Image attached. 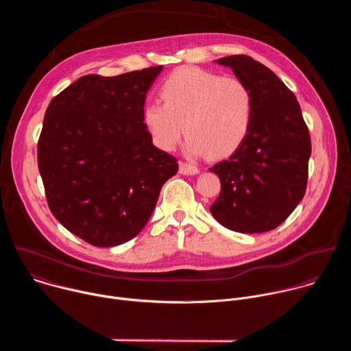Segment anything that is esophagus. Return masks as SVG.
<instances>
[{
	"label": "esophagus",
	"mask_w": 351,
	"mask_h": 351,
	"mask_svg": "<svg viewBox=\"0 0 351 351\" xmlns=\"http://www.w3.org/2000/svg\"><path fill=\"white\" fill-rule=\"evenodd\" d=\"M179 172L182 175H195V173H198V168L194 167V165H190L187 162L180 161L179 162Z\"/></svg>",
	"instance_id": "1"
}]
</instances>
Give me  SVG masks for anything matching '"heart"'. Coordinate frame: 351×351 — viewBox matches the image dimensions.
Listing matches in <instances>:
<instances>
[{"instance_id": "1", "label": "heart", "mask_w": 351, "mask_h": 351, "mask_svg": "<svg viewBox=\"0 0 351 351\" xmlns=\"http://www.w3.org/2000/svg\"><path fill=\"white\" fill-rule=\"evenodd\" d=\"M160 95L162 101L144 107L143 119L153 143L165 152L186 132L189 156L225 157L244 141L253 123V93L237 77L186 66L164 80Z\"/></svg>"}]
</instances>
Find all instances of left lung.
Instances as JSON below:
<instances>
[{
	"label": "left lung",
	"instance_id": "obj_1",
	"mask_svg": "<svg viewBox=\"0 0 351 351\" xmlns=\"http://www.w3.org/2000/svg\"><path fill=\"white\" fill-rule=\"evenodd\" d=\"M232 68L254 97V118L244 141L210 168L221 180L213 217L240 233L278 228L302 202L311 138L295 95L265 65L247 56L217 61Z\"/></svg>",
	"mask_w": 351,
	"mask_h": 351
}]
</instances>
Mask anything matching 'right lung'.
I'll return each mask as SVG.
<instances>
[{"instance_id":"add662e5","label":"right lung","mask_w":351,"mask_h":351,"mask_svg":"<svg viewBox=\"0 0 351 351\" xmlns=\"http://www.w3.org/2000/svg\"><path fill=\"white\" fill-rule=\"evenodd\" d=\"M161 71L82 76L45 111L37 164L48 207L95 247L138 234L178 172V160L153 144L143 122L147 91Z\"/></svg>"}]
</instances>
